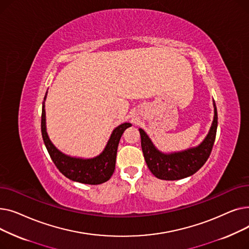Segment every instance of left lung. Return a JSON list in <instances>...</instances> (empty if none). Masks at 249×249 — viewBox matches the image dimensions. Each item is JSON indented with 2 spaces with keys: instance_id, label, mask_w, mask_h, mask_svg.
<instances>
[{
  "instance_id": "8db88e82",
  "label": "left lung",
  "mask_w": 249,
  "mask_h": 249,
  "mask_svg": "<svg viewBox=\"0 0 249 249\" xmlns=\"http://www.w3.org/2000/svg\"><path fill=\"white\" fill-rule=\"evenodd\" d=\"M214 118L208 134L199 145L181 151L162 152L155 147L144 130L139 128L141 148L153 176L165 180H177L193 176L205 164L212 151L217 132L218 116L213 101Z\"/></svg>"
}]
</instances>
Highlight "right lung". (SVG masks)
Masks as SVG:
<instances>
[{"instance_id":"add662e5","label":"right lung","mask_w":249,"mask_h":249,"mask_svg":"<svg viewBox=\"0 0 249 249\" xmlns=\"http://www.w3.org/2000/svg\"><path fill=\"white\" fill-rule=\"evenodd\" d=\"M47 91L42 103L41 115V132L46 149L52 161L54 162L59 172L68 178L87 185H100L107 181L112 177L115 164L117 148L120 138L125 130L132 126L131 123H122L114 128L111 136L104 150L95 158L83 159L71 156L61 152L53 143L51 142L46 131V115H45V100Z\"/></svg>"}]
</instances>
